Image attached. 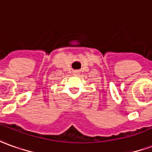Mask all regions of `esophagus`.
<instances>
[{"mask_svg": "<svg viewBox=\"0 0 152 152\" xmlns=\"http://www.w3.org/2000/svg\"><path fill=\"white\" fill-rule=\"evenodd\" d=\"M73 73H74L75 76H77V75L79 74V72H78V71H75V72H73Z\"/></svg>", "mask_w": 152, "mask_h": 152, "instance_id": "1", "label": "esophagus"}]
</instances>
